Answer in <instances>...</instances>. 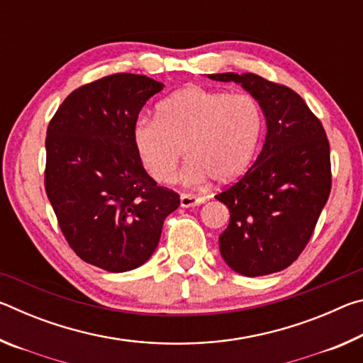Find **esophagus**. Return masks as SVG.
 Wrapping results in <instances>:
<instances>
[{
  "label": "esophagus",
  "instance_id": "34e87169",
  "mask_svg": "<svg viewBox=\"0 0 363 363\" xmlns=\"http://www.w3.org/2000/svg\"><path fill=\"white\" fill-rule=\"evenodd\" d=\"M205 201H206L205 196H195V195H189V194H182L181 195V206L182 208L199 206L201 203H205Z\"/></svg>",
  "mask_w": 363,
  "mask_h": 363
}]
</instances>
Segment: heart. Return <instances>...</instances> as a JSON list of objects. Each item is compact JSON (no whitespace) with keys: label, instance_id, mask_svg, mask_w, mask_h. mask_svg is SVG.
I'll use <instances>...</instances> for the list:
<instances>
[{"label":"heart","instance_id":"heart-1","mask_svg":"<svg viewBox=\"0 0 363 363\" xmlns=\"http://www.w3.org/2000/svg\"><path fill=\"white\" fill-rule=\"evenodd\" d=\"M264 130V113L247 93L190 84L157 106V118H143L133 130L138 157L153 181L174 182L182 149L189 162L182 181L190 186L240 177L253 162Z\"/></svg>","mask_w":363,"mask_h":363}]
</instances>
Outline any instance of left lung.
I'll return each mask as SVG.
<instances>
[{
	"label": "left lung",
	"instance_id": "1",
	"mask_svg": "<svg viewBox=\"0 0 363 363\" xmlns=\"http://www.w3.org/2000/svg\"><path fill=\"white\" fill-rule=\"evenodd\" d=\"M238 83L259 102L266 139L245 176L216 200L230 220L219 235L227 266L245 277L286 269L314 232L331 189L330 144L322 123L301 96L255 73H213Z\"/></svg>",
	"mask_w": 363,
	"mask_h": 363
}]
</instances>
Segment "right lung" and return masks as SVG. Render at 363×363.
Returning <instances> with one entry per match:
<instances>
[{
    "instance_id": "1",
    "label": "right lung",
    "mask_w": 363,
    "mask_h": 363,
    "mask_svg": "<svg viewBox=\"0 0 363 363\" xmlns=\"http://www.w3.org/2000/svg\"><path fill=\"white\" fill-rule=\"evenodd\" d=\"M164 88L116 73L73 91L46 133L45 187L60 230L83 261L128 272L153 255L179 195L157 186L134 149L144 104Z\"/></svg>"
}]
</instances>
